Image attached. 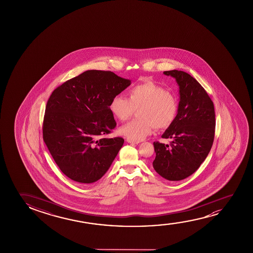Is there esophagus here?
<instances>
[{"label": "esophagus", "instance_id": "1", "mask_svg": "<svg viewBox=\"0 0 253 253\" xmlns=\"http://www.w3.org/2000/svg\"><path fill=\"white\" fill-rule=\"evenodd\" d=\"M126 142H128V143H135V144H138L140 141H135V140H132L130 138L126 139Z\"/></svg>", "mask_w": 253, "mask_h": 253}]
</instances>
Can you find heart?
<instances>
[{
  "label": "heart",
  "instance_id": "heart-1",
  "mask_svg": "<svg viewBox=\"0 0 253 253\" xmlns=\"http://www.w3.org/2000/svg\"><path fill=\"white\" fill-rule=\"evenodd\" d=\"M135 110H139L140 119L123 125L119 131L128 138L140 141L150 135L155 127L158 129L169 128L176 118L179 102L174 94L147 80L132 87L128 90V98L117 95L110 103V111L120 121L131 118Z\"/></svg>",
  "mask_w": 253,
  "mask_h": 253
}]
</instances>
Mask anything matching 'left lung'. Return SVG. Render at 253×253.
Segmentation results:
<instances>
[{
    "label": "left lung",
    "instance_id": "8db88e82",
    "mask_svg": "<svg viewBox=\"0 0 253 253\" xmlns=\"http://www.w3.org/2000/svg\"><path fill=\"white\" fill-rule=\"evenodd\" d=\"M179 85L180 102L175 120L162 137L171 139L170 146L154 142L153 167L167 180H181L200 168L211 150L215 133L214 105L204 88L188 73L172 70Z\"/></svg>",
    "mask_w": 253,
    "mask_h": 253
}]
</instances>
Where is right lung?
<instances>
[{
  "instance_id": "obj_1",
  "label": "right lung",
  "mask_w": 253,
  "mask_h": 253,
  "mask_svg": "<svg viewBox=\"0 0 253 253\" xmlns=\"http://www.w3.org/2000/svg\"><path fill=\"white\" fill-rule=\"evenodd\" d=\"M130 80L110 71L89 70L52 91L45 106L43 139L59 169L80 183H92L107 172L125 140L104 138L117 123L111 99Z\"/></svg>"
}]
</instances>
